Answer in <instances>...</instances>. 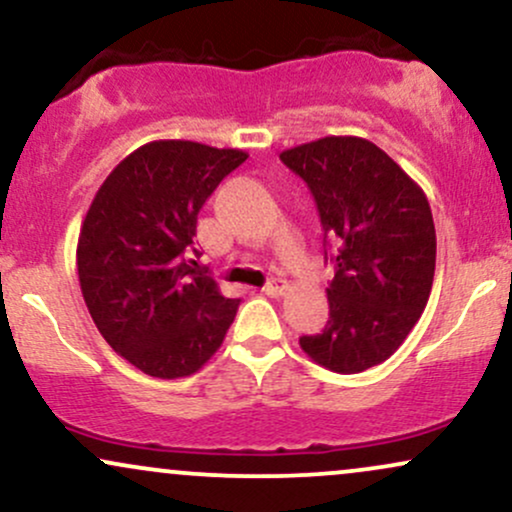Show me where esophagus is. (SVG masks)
Listing matches in <instances>:
<instances>
[{
  "label": "esophagus",
  "mask_w": 512,
  "mask_h": 512,
  "mask_svg": "<svg viewBox=\"0 0 512 512\" xmlns=\"http://www.w3.org/2000/svg\"><path fill=\"white\" fill-rule=\"evenodd\" d=\"M262 291L267 293V296H272V298L281 296V293L286 291V281H284V279H272V281H267V284L262 286Z\"/></svg>",
  "instance_id": "34e87169"
}]
</instances>
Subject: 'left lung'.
Returning <instances> with one entry per match:
<instances>
[{"label": "left lung", "mask_w": 512, "mask_h": 512, "mask_svg": "<svg viewBox=\"0 0 512 512\" xmlns=\"http://www.w3.org/2000/svg\"><path fill=\"white\" fill-rule=\"evenodd\" d=\"M279 158L308 185L325 260L334 262L330 320L320 334L301 337V349L334 373L378 366L402 346L431 296L436 226L424 190L361 137L317 139Z\"/></svg>", "instance_id": "left-lung-1"}]
</instances>
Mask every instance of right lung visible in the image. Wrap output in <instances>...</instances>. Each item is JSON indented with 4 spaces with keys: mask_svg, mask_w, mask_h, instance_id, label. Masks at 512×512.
Returning <instances> with one entry per match:
<instances>
[{
    "mask_svg": "<svg viewBox=\"0 0 512 512\" xmlns=\"http://www.w3.org/2000/svg\"><path fill=\"white\" fill-rule=\"evenodd\" d=\"M245 158L180 139L144 144L86 211L76 248L86 308L115 354L151 378L197 373L238 313L190 252L199 209Z\"/></svg>",
    "mask_w": 512,
    "mask_h": 512,
    "instance_id": "right-lung-1",
    "label": "right lung"
}]
</instances>
